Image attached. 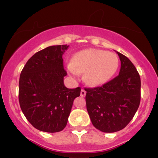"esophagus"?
Returning <instances> with one entry per match:
<instances>
[{"label":"esophagus","instance_id":"1","mask_svg":"<svg viewBox=\"0 0 158 158\" xmlns=\"http://www.w3.org/2000/svg\"><path fill=\"white\" fill-rule=\"evenodd\" d=\"M80 94H81V97H85V94H86V91H85V90L82 88V89L81 90Z\"/></svg>","mask_w":158,"mask_h":158}]
</instances>
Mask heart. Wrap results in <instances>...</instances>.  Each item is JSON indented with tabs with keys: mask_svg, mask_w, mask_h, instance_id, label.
<instances>
[{
	"mask_svg": "<svg viewBox=\"0 0 158 158\" xmlns=\"http://www.w3.org/2000/svg\"><path fill=\"white\" fill-rule=\"evenodd\" d=\"M118 66V57L113 52L87 49L74 55L71 64L68 65V70L73 76L85 73V83L91 86H99L110 80Z\"/></svg>",
	"mask_w": 158,
	"mask_h": 158,
	"instance_id": "heart-1",
	"label": "heart"
}]
</instances>
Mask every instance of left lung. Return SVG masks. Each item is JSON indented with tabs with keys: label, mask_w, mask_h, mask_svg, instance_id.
I'll return each mask as SVG.
<instances>
[{
	"label": "left lung",
	"mask_w": 158,
	"mask_h": 158,
	"mask_svg": "<svg viewBox=\"0 0 158 158\" xmlns=\"http://www.w3.org/2000/svg\"><path fill=\"white\" fill-rule=\"evenodd\" d=\"M121 61L119 75L101 87L85 88L86 107L92 124L99 131L112 133L124 128L140 102V77L126 56L117 52Z\"/></svg>",
	"instance_id": "left-lung-1"
}]
</instances>
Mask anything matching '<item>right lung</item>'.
I'll use <instances>...</instances> for the list:
<instances>
[{"label":"right lung","instance_id":"obj_1","mask_svg":"<svg viewBox=\"0 0 158 158\" xmlns=\"http://www.w3.org/2000/svg\"><path fill=\"white\" fill-rule=\"evenodd\" d=\"M68 45L50 46L27 61L19 79V99L23 114L32 126L55 133L66 126L74 99L81 88H66L62 55Z\"/></svg>","mask_w":158,"mask_h":158}]
</instances>
